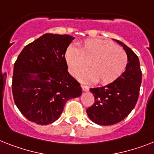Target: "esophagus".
I'll use <instances>...</instances> for the list:
<instances>
[{"label":"esophagus","mask_w":154,"mask_h":154,"mask_svg":"<svg viewBox=\"0 0 154 154\" xmlns=\"http://www.w3.org/2000/svg\"><path fill=\"white\" fill-rule=\"evenodd\" d=\"M81 87H82V91H89V87L88 86H85V85H81Z\"/></svg>","instance_id":"34e87169"}]
</instances>
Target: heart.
I'll use <instances>...</instances> for the list:
<instances>
[{
    "instance_id": "obj_1",
    "label": "heart",
    "mask_w": 154,
    "mask_h": 154,
    "mask_svg": "<svg viewBox=\"0 0 154 154\" xmlns=\"http://www.w3.org/2000/svg\"><path fill=\"white\" fill-rule=\"evenodd\" d=\"M65 60L70 73L77 76L87 67L90 70L79 76L85 82H98L101 85L113 82L122 75L128 64V55L124 49L109 41L88 39L79 48L68 47Z\"/></svg>"
}]
</instances>
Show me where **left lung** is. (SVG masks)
<instances>
[{"instance_id": "1", "label": "left lung", "mask_w": 154, "mask_h": 154, "mask_svg": "<svg viewBox=\"0 0 154 154\" xmlns=\"http://www.w3.org/2000/svg\"><path fill=\"white\" fill-rule=\"evenodd\" d=\"M115 41L126 51L128 63L125 72L113 82L90 89L94 96V103L86 109V113L99 125H112L125 119L136 105L142 82L138 56L124 43Z\"/></svg>"}]
</instances>
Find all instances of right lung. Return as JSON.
<instances>
[{"label": "right lung", "mask_w": 154, "mask_h": 154, "mask_svg": "<svg viewBox=\"0 0 154 154\" xmlns=\"http://www.w3.org/2000/svg\"><path fill=\"white\" fill-rule=\"evenodd\" d=\"M74 39L68 34H43L24 47L14 63V101L30 121L52 124L68 100L82 94L65 60L66 50Z\"/></svg>", "instance_id": "obj_1"}]
</instances>
